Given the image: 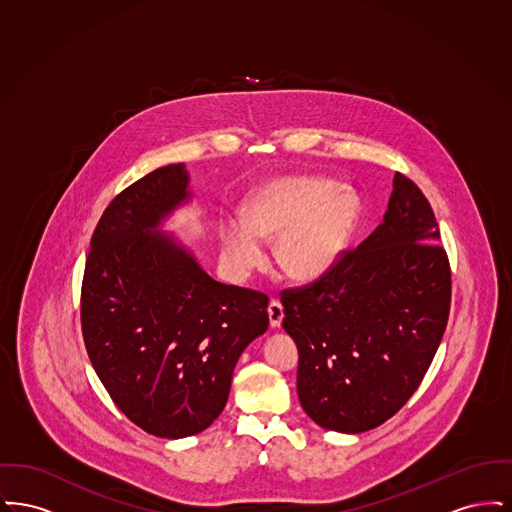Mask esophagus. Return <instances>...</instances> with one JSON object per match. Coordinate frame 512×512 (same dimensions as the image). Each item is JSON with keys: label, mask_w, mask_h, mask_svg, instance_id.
I'll return each mask as SVG.
<instances>
[{"label": "esophagus", "mask_w": 512, "mask_h": 512, "mask_svg": "<svg viewBox=\"0 0 512 512\" xmlns=\"http://www.w3.org/2000/svg\"><path fill=\"white\" fill-rule=\"evenodd\" d=\"M268 320H270V326L272 328H278L282 324V318H284V307L278 299H272L268 303Z\"/></svg>", "instance_id": "esophagus-1"}]
</instances>
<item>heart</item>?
Returning a JSON list of instances; mask_svg holds the SVG:
<instances>
[{
  "instance_id": "obj_1",
  "label": "heart",
  "mask_w": 512,
  "mask_h": 512,
  "mask_svg": "<svg viewBox=\"0 0 512 512\" xmlns=\"http://www.w3.org/2000/svg\"><path fill=\"white\" fill-rule=\"evenodd\" d=\"M359 219V199L347 186L320 176H280L245 201L244 219L220 222L222 257L238 276L265 267L263 240H274V261L293 280L313 282L340 261Z\"/></svg>"
}]
</instances>
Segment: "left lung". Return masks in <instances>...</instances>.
Returning <instances> with one entry per match:
<instances>
[{"label":"left lung","mask_w":512,"mask_h":512,"mask_svg":"<svg viewBox=\"0 0 512 512\" xmlns=\"http://www.w3.org/2000/svg\"><path fill=\"white\" fill-rule=\"evenodd\" d=\"M428 199L395 172L376 230L315 282L282 292L297 395L318 426L361 434L420 386L443 338L451 268Z\"/></svg>","instance_id":"obj_1"}]
</instances>
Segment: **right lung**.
<instances>
[{
  "mask_svg": "<svg viewBox=\"0 0 512 512\" xmlns=\"http://www.w3.org/2000/svg\"><path fill=\"white\" fill-rule=\"evenodd\" d=\"M182 163L117 195L94 230L80 320L88 357L115 405L157 438H188L222 413L234 366L268 328L265 293L226 286L161 220L192 194Z\"/></svg>",
  "mask_w": 512,
  "mask_h": 512,
  "instance_id": "1",
  "label": "right lung"
}]
</instances>
